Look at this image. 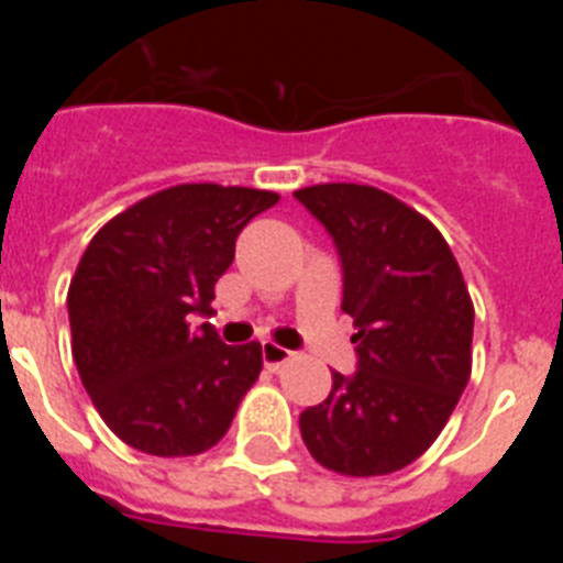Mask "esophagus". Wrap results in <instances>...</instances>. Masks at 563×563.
I'll use <instances>...</instances> for the list:
<instances>
[{
  "label": "esophagus",
  "mask_w": 563,
  "mask_h": 563,
  "mask_svg": "<svg viewBox=\"0 0 563 563\" xmlns=\"http://www.w3.org/2000/svg\"><path fill=\"white\" fill-rule=\"evenodd\" d=\"M290 357H292V352L285 350V346H276V343H271V341L262 343V361H265L267 369L276 372L278 366H285Z\"/></svg>",
  "instance_id": "obj_1"
}]
</instances>
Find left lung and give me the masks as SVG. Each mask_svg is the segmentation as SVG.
I'll use <instances>...</instances> for the list:
<instances>
[{
	"label": "left lung",
	"instance_id": "obj_1",
	"mask_svg": "<svg viewBox=\"0 0 563 563\" xmlns=\"http://www.w3.org/2000/svg\"><path fill=\"white\" fill-rule=\"evenodd\" d=\"M296 200L335 242L357 327L355 375L332 372L330 397L298 417L301 440L335 474H395L437 440L471 377L465 278L442 233L380 188L327 183Z\"/></svg>",
	"mask_w": 563,
	"mask_h": 563
}]
</instances>
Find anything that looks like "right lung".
Segmentation results:
<instances>
[{
	"instance_id": "right-lung-1",
	"label": "right lung",
	"mask_w": 563,
	"mask_h": 563,
	"mask_svg": "<svg viewBox=\"0 0 563 563\" xmlns=\"http://www.w3.org/2000/svg\"><path fill=\"white\" fill-rule=\"evenodd\" d=\"M278 202L258 188L188 183L109 220L69 282L73 357L98 415L126 445L194 456L231 429L262 372V343L228 346L211 316L242 228Z\"/></svg>"
}]
</instances>
